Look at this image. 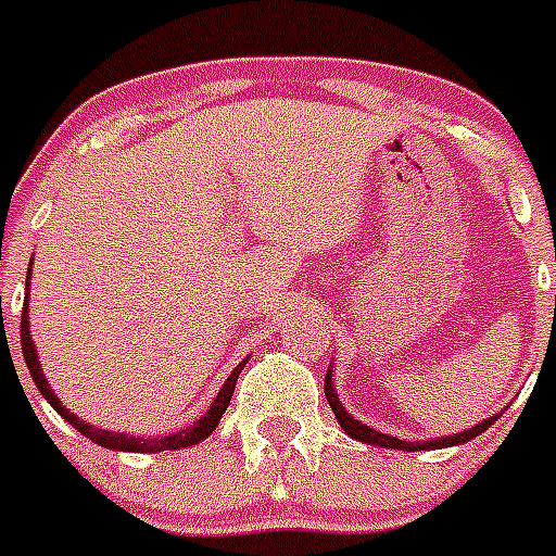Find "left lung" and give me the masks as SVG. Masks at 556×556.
I'll return each mask as SVG.
<instances>
[{"label": "left lung", "mask_w": 556, "mask_h": 556, "mask_svg": "<svg viewBox=\"0 0 556 556\" xmlns=\"http://www.w3.org/2000/svg\"><path fill=\"white\" fill-rule=\"evenodd\" d=\"M325 396H328L330 407H333L336 419H339L341 430L348 432L350 438H355V441H361V444H371V446H383V450H402V452H419V450H444V446H457V444H466V441H471V438H477L480 432H485L488 427L493 425V421L498 419V416H491V419L480 421V425L468 427V430L463 432H455V435H446V438H435V441H402V438H394V435H386V432H378L371 430V427H366L364 421H358L355 416H350L348 410H344V405L339 402V394H336L333 389V375H325Z\"/></svg>", "instance_id": "1"}]
</instances>
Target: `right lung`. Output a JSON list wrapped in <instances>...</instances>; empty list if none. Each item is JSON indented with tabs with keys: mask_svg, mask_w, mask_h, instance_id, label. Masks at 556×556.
Segmentation results:
<instances>
[{
	"mask_svg": "<svg viewBox=\"0 0 556 556\" xmlns=\"http://www.w3.org/2000/svg\"><path fill=\"white\" fill-rule=\"evenodd\" d=\"M33 267V264H29ZM29 273H27V298H24V312H22V353H24V361H27V369L29 375H33L35 386H38L40 394L46 396V402L58 410L60 416H63L65 421H68L74 430H79L81 435L90 438L93 444L104 446V450H115V452H165V450H181V446H192L198 444V441H203V438H208V432L217 430V425H220L223 414H226L228 402H231L233 396V386H237V378L239 371L244 369V364H248V358L242 361L239 366H233V371L228 375V380L223 383L220 394L215 396V402L208 405L206 414L201 416V419L192 421L187 430H178V432H167V435H160V438H137V435H126V432H106V430H99V427L93 425H85L81 419H76L74 414H71L68 407L63 405V402L58 400V394L52 391V386H49V380H46L43 369H40V361H38V353H35V344H33V336H29Z\"/></svg>",
	"mask_w": 556,
	"mask_h": 556,
	"instance_id": "1",
	"label": "right lung"
}]
</instances>
